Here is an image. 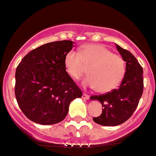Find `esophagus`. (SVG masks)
Returning a JSON list of instances; mask_svg holds the SVG:
<instances>
[{
	"label": "esophagus",
	"mask_w": 156,
	"mask_h": 156,
	"mask_svg": "<svg viewBox=\"0 0 156 156\" xmlns=\"http://www.w3.org/2000/svg\"><path fill=\"white\" fill-rule=\"evenodd\" d=\"M82 98L83 99H85V100H88V99H89V98H90V96L87 94H83Z\"/></svg>",
	"instance_id": "1"
}]
</instances>
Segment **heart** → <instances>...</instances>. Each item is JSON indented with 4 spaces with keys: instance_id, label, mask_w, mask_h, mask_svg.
<instances>
[{
    "instance_id": "1",
    "label": "heart",
    "mask_w": 156,
    "mask_h": 156,
    "mask_svg": "<svg viewBox=\"0 0 156 156\" xmlns=\"http://www.w3.org/2000/svg\"><path fill=\"white\" fill-rule=\"evenodd\" d=\"M65 66L70 76L75 80L83 76L86 66H90L88 71L90 76L83 80V84L90 88H97L101 93L115 89L126 73L122 58L99 44L84 45L80 53L75 51L67 53L65 57Z\"/></svg>"
}]
</instances>
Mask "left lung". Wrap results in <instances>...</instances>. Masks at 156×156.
<instances>
[{
    "instance_id": "obj_1",
    "label": "left lung",
    "mask_w": 156,
    "mask_h": 156,
    "mask_svg": "<svg viewBox=\"0 0 156 156\" xmlns=\"http://www.w3.org/2000/svg\"><path fill=\"white\" fill-rule=\"evenodd\" d=\"M115 46L126 62V73L120 86L104 94L90 97L102 105L101 115L93 118L96 123L102 126H118L126 122L137 108L144 88L143 69L137 58L129 51L118 44Z\"/></svg>"
}]
</instances>
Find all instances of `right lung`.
Segmentation results:
<instances>
[{
	"instance_id": "1",
	"label": "right lung",
	"mask_w": 156,
	"mask_h": 156,
	"mask_svg": "<svg viewBox=\"0 0 156 156\" xmlns=\"http://www.w3.org/2000/svg\"><path fill=\"white\" fill-rule=\"evenodd\" d=\"M71 41L48 43L31 51L16 71L15 94L19 108L41 125L61 122L72 101L82 91L66 70L65 57L73 48Z\"/></svg>"
}]
</instances>
